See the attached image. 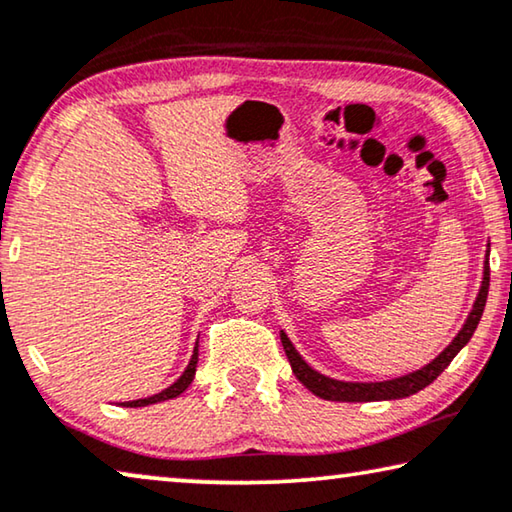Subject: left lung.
<instances>
[{
  "label": "left lung",
  "instance_id": "left-lung-1",
  "mask_svg": "<svg viewBox=\"0 0 512 512\" xmlns=\"http://www.w3.org/2000/svg\"><path fill=\"white\" fill-rule=\"evenodd\" d=\"M490 253V250H488ZM488 289H490V264L485 259L483 266V282L481 289H478V296L474 300L472 312H469L465 326L460 328L456 337L451 339V344L444 348V351L437 355L433 362H428L426 367H421L412 373H405V376L392 378V380H378V383H348V380H337L330 376H323L316 369H312L300 353L294 348V344L289 342V337L280 330V339L282 346H285V353L291 364V371L294 376L303 383L314 396L326 401H344V403H367V401H392V399H405V396L417 394L419 389H424L433 383V380L440 376V373L449 367L451 360L460 353V348L465 346L469 339H472L474 330L481 321L483 310H485V300H488Z\"/></svg>",
  "mask_w": 512,
  "mask_h": 512
}]
</instances>
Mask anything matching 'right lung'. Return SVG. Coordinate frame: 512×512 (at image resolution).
Segmentation results:
<instances>
[{"instance_id": "1", "label": "right lung", "mask_w": 512, "mask_h": 512, "mask_svg": "<svg viewBox=\"0 0 512 512\" xmlns=\"http://www.w3.org/2000/svg\"><path fill=\"white\" fill-rule=\"evenodd\" d=\"M196 367H198V342H196V348H193V355L189 364H186V369L180 378L175 380L173 385L161 389L159 394H152L148 396V399H136V401H125L120 403L123 408H143V405H152V403H161V401H168V399H177L186 387H189L193 383V378H196Z\"/></svg>"}]
</instances>
